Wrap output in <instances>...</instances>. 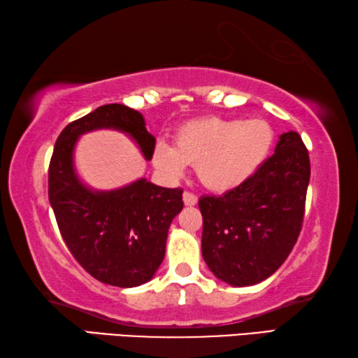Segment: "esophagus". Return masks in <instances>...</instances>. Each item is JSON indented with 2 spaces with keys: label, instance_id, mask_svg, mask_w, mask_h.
Here are the masks:
<instances>
[{
  "label": "esophagus",
  "instance_id": "obj_1",
  "mask_svg": "<svg viewBox=\"0 0 358 358\" xmlns=\"http://www.w3.org/2000/svg\"><path fill=\"white\" fill-rule=\"evenodd\" d=\"M182 198H184L185 206H195L198 203V196L193 195V193H190V192H184Z\"/></svg>",
  "mask_w": 358,
  "mask_h": 358
}]
</instances>
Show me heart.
Wrapping results in <instances>:
<instances>
[{
    "label": "heart",
    "mask_w": 358,
    "mask_h": 358,
    "mask_svg": "<svg viewBox=\"0 0 358 358\" xmlns=\"http://www.w3.org/2000/svg\"><path fill=\"white\" fill-rule=\"evenodd\" d=\"M272 143L273 130L262 119L199 117L176 130L174 148L157 144L154 165L168 178H180L187 165H195L206 189L224 193L253 178Z\"/></svg>",
    "instance_id": "obj_1"
}]
</instances>
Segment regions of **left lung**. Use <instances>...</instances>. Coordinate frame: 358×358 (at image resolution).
Instances as JSON below:
<instances>
[{"instance_id": "left-lung-1", "label": "left lung", "mask_w": 358, "mask_h": 358, "mask_svg": "<svg viewBox=\"0 0 358 358\" xmlns=\"http://www.w3.org/2000/svg\"><path fill=\"white\" fill-rule=\"evenodd\" d=\"M308 182V150L291 130L245 184L199 198L201 250L210 272L231 286H252L277 272L302 229Z\"/></svg>"}]
</instances>
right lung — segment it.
I'll return each mask as SVG.
<instances>
[{"label": "right lung", "instance_id": "1", "mask_svg": "<svg viewBox=\"0 0 358 358\" xmlns=\"http://www.w3.org/2000/svg\"><path fill=\"white\" fill-rule=\"evenodd\" d=\"M127 134L150 160L155 138L141 113L121 103L99 106L67 124L48 166V199L67 248L85 271L105 285L135 287L154 277L165 258L168 229L184 208L182 190L138 179L121 189L91 190L78 179L73 150L87 131Z\"/></svg>", "mask_w": 358, "mask_h": 358}]
</instances>
